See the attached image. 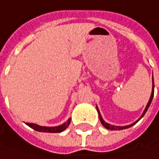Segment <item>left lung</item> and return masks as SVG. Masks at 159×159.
Masks as SVG:
<instances>
[{
  "label": "left lung",
  "mask_w": 159,
  "mask_h": 159,
  "mask_svg": "<svg viewBox=\"0 0 159 159\" xmlns=\"http://www.w3.org/2000/svg\"><path fill=\"white\" fill-rule=\"evenodd\" d=\"M153 96H154V81H153V86H152V93H151V96H150V99H149V100H148V105H147V107H146V108H145V110H144V112H143V114L142 115V116H141V118H142V116L145 115V113H146V111L148 110V107H149V105H150V103H151V101H152V99H153ZM97 110H98V113H99V117H100V123L102 124V125L104 126L105 128H107V129H108V130H121V129H125V128H128L130 127V126H132V125H134L135 123H134L133 125H128V126H123V127H121V126H113V125H109V124H107L105 121L102 119V117H101V116H100V111H99V109H98V107H97ZM140 118V119H141ZM139 119V120H140ZM138 120V121H139ZM138 121H136V122H138Z\"/></svg>",
  "instance_id": "8db88e82"
}]
</instances>
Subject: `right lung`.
<instances>
[{
  "label": "right lung",
  "instance_id": "1",
  "mask_svg": "<svg viewBox=\"0 0 159 159\" xmlns=\"http://www.w3.org/2000/svg\"><path fill=\"white\" fill-rule=\"evenodd\" d=\"M70 121H71V119H68V120L66 121V123H64L63 125H59V126H55V127L40 126V125H34V124H30V123H27L26 125H27L29 127L33 128L34 130L38 131V132H43V133H60V132L64 131L65 129L67 128V126H68L69 124H70Z\"/></svg>",
  "mask_w": 159,
  "mask_h": 159
}]
</instances>
